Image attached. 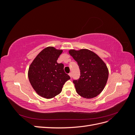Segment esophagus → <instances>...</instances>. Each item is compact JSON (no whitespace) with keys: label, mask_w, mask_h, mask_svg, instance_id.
Instances as JSON below:
<instances>
[{"label":"esophagus","mask_w":135,"mask_h":135,"mask_svg":"<svg viewBox=\"0 0 135 135\" xmlns=\"http://www.w3.org/2000/svg\"><path fill=\"white\" fill-rule=\"evenodd\" d=\"M69 76H70V78H71V76H72V74H71V73H69Z\"/></svg>","instance_id":"esophagus-1"}]
</instances>
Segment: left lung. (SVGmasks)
Returning <instances> with one entry per match:
<instances>
[{"label":"left lung","mask_w":135,"mask_h":135,"mask_svg":"<svg viewBox=\"0 0 135 135\" xmlns=\"http://www.w3.org/2000/svg\"><path fill=\"white\" fill-rule=\"evenodd\" d=\"M69 54L78 65L80 75L73 80L76 92L86 99L96 97L103 91L109 76L104 61L95 53L86 49L71 50Z\"/></svg>","instance_id":"8db88e82"}]
</instances>
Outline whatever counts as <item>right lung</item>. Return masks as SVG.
Returning <instances> with one entry per match:
<instances>
[{
  "label": "right lung",
  "instance_id": "add662e5",
  "mask_svg": "<svg viewBox=\"0 0 135 135\" xmlns=\"http://www.w3.org/2000/svg\"><path fill=\"white\" fill-rule=\"evenodd\" d=\"M62 50L52 47L44 48L32 61L28 77L32 88L39 95L51 99L59 95L64 84L70 79L65 73L63 64L57 62Z\"/></svg>",
  "mask_w": 135,
  "mask_h": 135
}]
</instances>
